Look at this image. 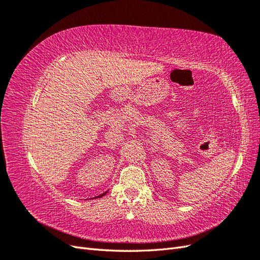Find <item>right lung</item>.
Listing matches in <instances>:
<instances>
[{"label": "right lung", "mask_w": 260, "mask_h": 260, "mask_svg": "<svg viewBox=\"0 0 260 260\" xmlns=\"http://www.w3.org/2000/svg\"><path fill=\"white\" fill-rule=\"evenodd\" d=\"M105 194H106V192H105V193H103V194H101V195H99V196H98V198H102V196H104Z\"/></svg>", "instance_id": "obj_1"}]
</instances>
